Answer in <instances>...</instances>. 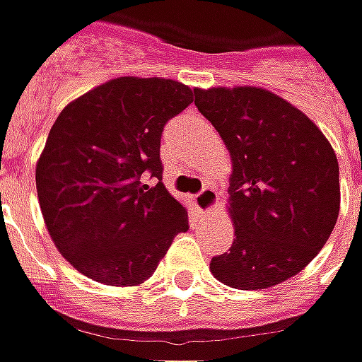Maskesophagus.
I'll return each mask as SVG.
<instances>
[{
  "mask_svg": "<svg viewBox=\"0 0 362 362\" xmlns=\"http://www.w3.org/2000/svg\"><path fill=\"white\" fill-rule=\"evenodd\" d=\"M216 200H218V197H216V192H214V188H211V186H204L200 192H198L197 197H194V204H197L200 211H204L206 214L216 206Z\"/></svg>",
  "mask_w": 362,
  "mask_h": 362,
  "instance_id": "1",
  "label": "esophagus"
}]
</instances>
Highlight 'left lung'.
<instances>
[{
  "label": "left lung",
  "mask_w": 362,
  "mask_h": 362,
  "mask_svg": "<svg viewBox=\"0 0 362 362\" xmlns=\"http://www.w3.org/2000/svg\"><path fill=\"white\" fill-rule=\"evenodd\" d=\"M194 97L233 162L235 239L212 257V275L237 290L277 286L318 255L337 225V153L312 119L265 88H194Z\"/></svg>",
  "instance_id": "1"
}]
</instances>
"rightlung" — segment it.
<instances>
[{"label":"right lung","mask_w":362,"mask_h":362,"mask_svg":"<svg viewBox=\"0 0 362 362\" xmlns=\"http://www.w3.org/2000/svg\"><path fill=\"white\" fill-rule=\"evenodd\" d=\"M192 97L178 81L119 76L60 111L36 188L52 241L83 275L105 286L144 284L188 230V212L162 182L160 139Z\"/></svg>","instance_id":"obj_1"}]
</instances>
